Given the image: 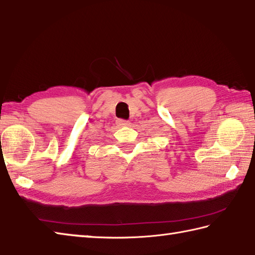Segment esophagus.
Returning a JSON list of instances; mask_svg holds the SVG:
<instances>
[{
    "instance_id": "esophagus-1",
    "label": "esophagus",
    "mask_w": 255,
    "mask_h": 255,
    "mask_svg": "<svg viewBox=\"0 0 255 255\" xmlns=\"http://www.w3.org/2000/svg\"><path fill=\"white\" fill-rule=\"evenodd\" d=\"M118 124L120 127H129V124H131V123L127 121V120H121V119H120V120H118Z\"/></svg>"
}]
</instances>
